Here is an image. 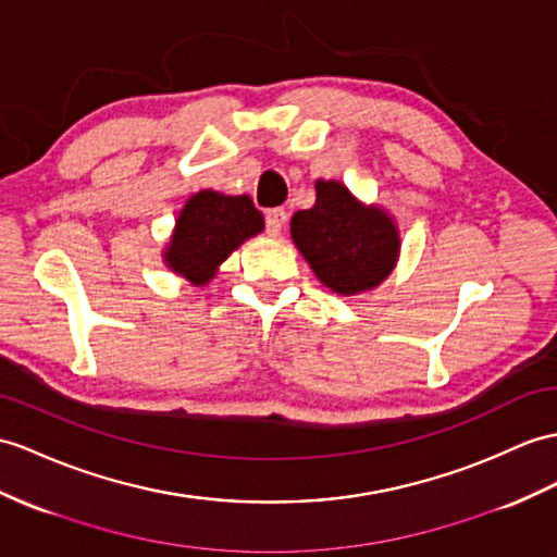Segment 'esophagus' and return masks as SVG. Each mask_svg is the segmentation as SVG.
Wrapping results in <instances>:
<instances>
[{"instance_id":"1","label":"esophagus","mask_w":557,"mask_h":557,"mask_svg":"<svg viewBox=\"0 0 557 557\" xmlns=\"http://www.w3.org/2000/svg\"><path fill=\"white\" fill-rule=\"evenodd\" d=\"M286 222H288V212L281 210V208L269 210V212L264 214V226H267V234H269V236H278L281 228L286 226Z\"/></svg>"}]
</instances>
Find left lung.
<instances>
[{
  "instance_id": "obj_1",
  "label": "left lung",
  "mask_w": 557,
  "mask_h": 557,
  "mask_svg": "<svg viewBox=\"0 0 557 557\" xmlns=\"http://www.w3.org/2000/svg\"><path fill=\"white\" fill-rule=\"evenodd\" d=\"M290 234L323 286L341 295L377 286L399 252L389 216L363 208L337 182H317L314 208L293 214Z\"/></svg>"
}]
</instances>
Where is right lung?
Listing matches in <instances>:
<instances>
[{
	"mask_svg": "<svg viewBox=\"0 0 557 557\" xmlns=\"http://www.w3.org/2000/svg\"><path fill=\"white\" fill-rule=\"evenodd\" d=\"M264 228L262 212L248 196L200 191L188 198L165 252L176 274L202 286L243 240Z\"/></svg>",
	"mask_w": 557,
	"mask_h": 557,
	"instance_id": "add662e5",
	"label": "right lung"
}]
</instances>
